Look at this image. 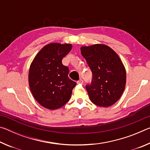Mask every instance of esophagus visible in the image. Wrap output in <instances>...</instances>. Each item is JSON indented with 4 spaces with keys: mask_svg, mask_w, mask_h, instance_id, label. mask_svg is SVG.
I'll list each match as a JSON object with an SVG mask.
<instances>
[{
    "mask_svg": "<svg viewBox=\"0 0 150 150\" xmlns=\"http://www.w3.org/2000/svg\"><path fill=\"white\" fill-rule=\"evenodd\" d=\"M77 83H78V84H83V81L82 79H79V81H77Z\"/></svg>",
    "mask_w": 150,
    "mask_h": 150,
    "instance_id": "1",
    "label": "esophagus"
}]
</instances>
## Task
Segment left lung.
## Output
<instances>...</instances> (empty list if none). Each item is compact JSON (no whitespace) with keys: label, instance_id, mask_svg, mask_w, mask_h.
I'll return each mask as SVG.
<instances>
[{"label":"left lung","instance_id":"1","mask_svg":"<svg viewBox=\"0 0 150 150\" xmlns=\"http://www.w3.org/2000/svg\"><path fill=\"white\" fill-rule=\"evenodd\" d=\"M81 52L93 73L91 84L86 85L91 102L103 107L114 105L126 86V69L120 57L105 44L83 46Z\"/></svg>","mask_w":150,"mask_h":150}]
</instances>
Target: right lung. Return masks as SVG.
Instances as JSON below:
<instances>
[{
	"mask_svg": "<svg viewBox=\"0 0 150 150\" xmlns=\"http://www.w3.org/2000/svg\"><path fill=\"white\" fill-rule=\"evenodd\" d=\"M72 48L69 44L52 43L42 48L30 65L28 81L35 99L44 108L55 110L69 100L75 81L68 77L69 68L62 59Z\"/></svg>",
	"mask_w": 150,
	"mask_h": 150,
	"instance_id": "1",
	"label": "right lung"
}]
</instances>
